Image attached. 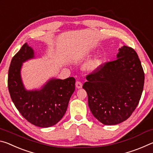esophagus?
Returning a JSON list of instances; mask_svg holds the SVG:
<instances>
[{"instance_id":"34e87169","label":"esophagus","mask_w":153,"mask_h":153,"mask_svg":"<svg viewBox=\"0 0 153 153\" xmlns=\"http://www.w3.org/2000/svg\"><path fill=\"white\" fill-rule=\"evenodd\" d=\"M76 87L77 88H82V83L79 81H76Z\"/></svg>"}]
</instances>
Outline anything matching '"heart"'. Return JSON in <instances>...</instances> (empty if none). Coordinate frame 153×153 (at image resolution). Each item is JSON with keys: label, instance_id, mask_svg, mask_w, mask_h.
I'll use <instances>...</instances> for the list:
<instances>
[{"label": "heart", "instance_id": "heart-1", "mask_svg": "<svg viewBox=\"0 0 153 153\" xmlns=\"http://www.w3.org/2000/svg\"><path fill=\"white\" fill-rule=\"evenodd\" d=\"M100 64H101V60H100V58L97 57L89 61L88 63L86 64V69L91 71H95L100 67Z\"/></svg>", "mask_w": 153, "mask_h": 153}]
</instances>
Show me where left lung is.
<instances>
[{"label": "left lung", "mask_w": 153, "mask_h": 153, "mask_svg": "<svg viewBox=\"0 0 153 153\" xmlns=\"http://www.w3.org/2000/svg\"><path fill=\"white\" fill-rule=\"evenodd\" d=\"M119 51L116 60L100 65L83 85L92 115L105 125L128 120L143 91L144 73L136 52L127 46Z\"/></svg>", "instance_id": "left-lung-1"}]
</instances>
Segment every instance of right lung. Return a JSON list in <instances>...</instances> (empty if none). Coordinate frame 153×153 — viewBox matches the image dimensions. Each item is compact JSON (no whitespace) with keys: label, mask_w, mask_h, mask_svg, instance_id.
Wrapping results in <instances>:
<instances>
[{"label":"right lung","mask_w":153,"mask_h":153,"mask_svg":"<svg viewBox=\"0 0 153 153\" xmlns=\"http://www.w3.org/2000/svg\"><path fill=\"white\" fill-rule=\"evenodd\" d=\"M34 57L33 49L27 43L13 57L8 74V88L15 107L25 120L40 128L57 123L65 113L75 90L76 79L53 78L40 90H27L21 77L22 63Z\"/></svg>","instance_id":"obj_1"}]
</instances>
